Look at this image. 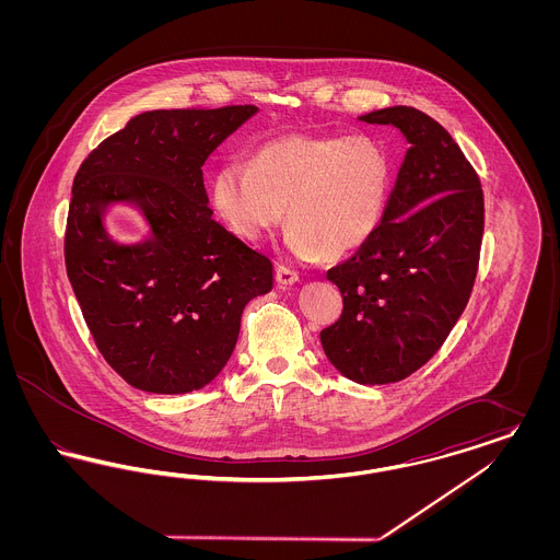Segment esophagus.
<instances>
[{
    "instance_id": "1",
    "label": "esophagus",
    "mask_w": 560,
    "mask_h": 560,
    "mask_svg": "<svg viewBox=\"0 0 560 560\" xmlns=\"http://www.w3.org/2000/svg\"><path fill=\"white\" fill-rule=\"evenodd\" d=\"M275 277H277L279 285H292L298 281V272L293 268L285 267V265H277Z\"/></svg>"
}]
</instances>
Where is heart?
Returning a JSON list of instances; mask_svg holds the SVG:
<instances>
[{"mask_svg": "<svg viewBox=\"0 0 560 560\" xmlns=\"http://www.w3.org/2000/svg\"><path fill=\"white\" fill-rule=\"evenodd\" d=\"M390 190L393 163L370 136L285 133L258 144L247 163H220L210 195L240 240H267L288 213L292 254L345 258L375 237Z\"/></svg>", "mask_w": 560, "mask_h": 560, "instance_id": "obj_1", "label": "heart"}]
</instances>
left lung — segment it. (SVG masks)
Segmentation results:
<instances>
[{
    "label": "left lung",
    "instance_id": "left-lung-1",
    "mask_svg": "<svg viewBox=\"0 0 560 560\" xmlns=\"http://www.w3.org/2000/svg\"><path fill=\"white\" fill-rule=\"evenodd\" d=\"M361 119L397 126L409 149L375 237L327 270L345 308L320 345L348 380L390 384L428 363L464 313L479 272L485 201L472 163L427 113L388 107Z\"/></svg>",
    "mask_w": 560,
    "mask_h": 560
}]
</instances>
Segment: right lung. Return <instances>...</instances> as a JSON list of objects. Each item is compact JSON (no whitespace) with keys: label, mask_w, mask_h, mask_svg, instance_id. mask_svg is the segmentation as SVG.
<instances>
[{"label":"right lung","mask_w":560,"mask_h":560,"mask_svg":"<svg viewBox=\"0 0 560 560\" xmlns=\"http://www.w3.org/2000/svg\"><path fill=\"white\" fill-rule=\"evenodd\" d=\"M254 105L158 108L132 117L80 165L65 265L85 325L130 386L183 395L210 384L240 338L245 304L272 288V262L212 218L201 165ZM132 202L152 237L110 241L108 202Z\"/></svg>","instance_id":"add662e5"}]
</instances>
